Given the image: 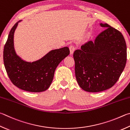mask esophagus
Segmentation results:
<instances>
[{
	"label": "esophagus",
	"mask_w": 130,
	"mask_h": 130,
	"mask_svg": "<svg viewBox=\"0 0 130 130\" xmlns=\"http://www.w3.org/2000/svg\"><path fill=\"white\" fill-rule=\"evenodd\" d=\"M69 49H70V54H73V52H74V51H75V46L74 45H70L69 46Z\"/></svg>",
	"instance_id": "1"
}]
</instances>
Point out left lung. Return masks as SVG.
<instances>
[{"instance_id":"left-lung-1","label":"left lung","mask_w":130,"mask_h":130,"mask_svg":"<svg viewBox=\"0 0 130 130\" xmlns=\"http://www.w3.org/2000/svg\"><path fill=\"white\" fill-rule=\"evenodd\" d=\"M94 42L89 41L73 53L75 74L79 86L88 92L102 91L114 85L127 61L126 43L118 30L107 24Z\"/></svg>"}]
</instances>
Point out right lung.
<instances>
[{"label":"right lung","instance_id":"right-lung-1","mask_svg":"<svg viewBox=\"0 0 130 130\" xmlns=\"http://www.w3.org/2000/svg\"><path fill=\"white\" fill-rule=\"evenodd\" d=\"M19 21L12 28L4 47L3 61L7 73L14 85L23 90L41 92L49 88L59 63L69 55L68 47L49 52L40 60L26 62L16 55L13 35Z\"/></svg>","mask_w":130,"mask_h":130}]
</instances>
